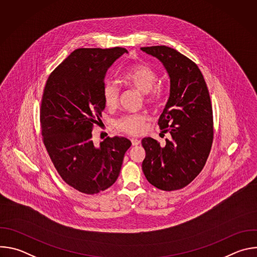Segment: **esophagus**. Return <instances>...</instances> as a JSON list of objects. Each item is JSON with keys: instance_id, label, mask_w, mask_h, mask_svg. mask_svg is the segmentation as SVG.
Returning a JSON list of instances; mask_svg holds the SVG:
<instances>
[{"instance_id": "obj_1", "label": "esophagus", "mask_w": 257, "mask_h": 257, "mask_svg": "<svg viewBox=\"0 0 257 257\" xmlns=\"http://www.w3.org/2000/svg\"><path fill=\"white\" fill-rule=\"evenodd\" d=\"M131 142H132V145H133V146H136V145L140 144V140L137 139V138H132V139H131Z\"/></svg>"}]
</instances>
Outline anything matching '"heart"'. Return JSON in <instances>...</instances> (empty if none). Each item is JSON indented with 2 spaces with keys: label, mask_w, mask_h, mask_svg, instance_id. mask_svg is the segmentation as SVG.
Masks as SVG:
<instances>
[{
  "label": "heart",
  "mask_w": 257,
  "mask_h": 257,
  "mask_svg": "<svg viewBox=\"0 0 257 257\" xmlns=\"http://www.w3.org/2000/svg\"><path fill=\"white\" fill-rule=\"evenodd\" d=\"M158 79L156 71L148 65H136L128 69L123 74V81L138 90L140 93L145 94V100L153 102L158 95V89H153ZM119 88L112 82L106 81L102 86V100L106 107L114 108L118 103ZM146 116L143 114L127 115L117 122L119 130L131 134L138 135L143 132L145 127Z\"/></svg>",
  "instance_id": "heart-1"
}]
</instances>
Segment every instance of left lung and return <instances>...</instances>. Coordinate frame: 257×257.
Returning <instances> with one entry per match:
<instances>
[{
    "label": "left lung",
    "instance_id": "8db88e82",
    "mask_svg": "<svg viewBox=\"0 0 257 257\" xmlns=\"http://www.w3.org/2000/svg\"><path fill=\"white\" fill-rule=\"evenodd\" d=\"M141 51L157 58L165 67L169 97L159 119L166 143L145 137L142 171L155 187L173 191L187 186L203 169L213 138L212 107L209 92L197 65L178 51L155 46Z\"/></svg>",
    "mask_w": 257,
    "mask_h": 257
}]
</instances>
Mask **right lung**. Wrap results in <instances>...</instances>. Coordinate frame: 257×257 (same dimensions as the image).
<instances>
[{"label": "right lung", "mask_w": 257, "mask_h": 257, "mask_svg": "<svg viewBox=\"0 0 257 257\" xmlns=\"http://www.w3.org/2000/svg\"><path fill=\"white\" fill-rule=\"evenodd\" d=\"M128 51L124 48L78 49L52 73L45 86L41 126L49 156L68 185L85 194L111 187L131 141L105 138L98 146L92 129L104 109L106 71Z\"/></svg>", "instance_id": "add662e5"}]
</instances>
